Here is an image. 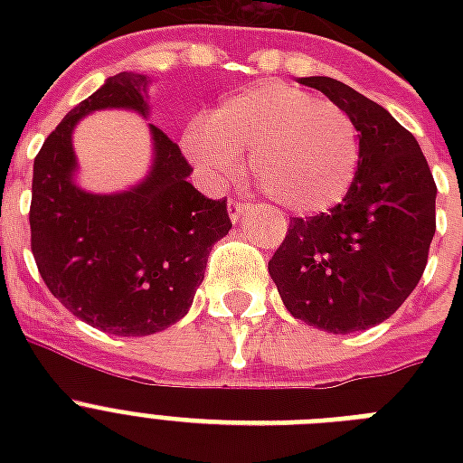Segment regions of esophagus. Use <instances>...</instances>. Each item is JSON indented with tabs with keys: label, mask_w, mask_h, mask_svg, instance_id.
Wrapping results in <instances>:
<instances>
[{
	"label": "esophagus",
	"mask_w": 463,
	"mask_h": 463,
	"mask_svg": "<svg viewBox=\"0 0 463 463\" xmlns=\"http://www.w3.org/2000/svg\"><path fill=\"white\" fill-rule=\"evenodd\" d=\"M247 211H250V203L247 202H238V199H232V202L228 203V213H231L232 223H238L240 218L245 216Z\"/></svg>",
	"instance_id": "34e87169"
}]
</instances>
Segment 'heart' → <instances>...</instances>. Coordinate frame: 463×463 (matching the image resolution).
I'll use <instances>...</instances> for the list:
<instances>
[{
	"instance_id": "b5f03b06",
	"label": "heart",
	"mask_w": 463,
	"mask_h": 463,
	"mask_svg": "<svg viewBox=\"0 0 463 463\" xmlns=\"http://www.w3.org/2000/svg\"><path fill=\"white\" fill-rule=\"evenodd\" d=\"M184 154L203 180L221 184L242 167L264 194L293 213H324L351 192L360 167V132L338 105L286 81L240 89L189 127Z\"/></svg>"
}]
</instances>
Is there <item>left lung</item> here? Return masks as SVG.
<instances>
[{
	"mask_svg": "<svg viewBox=\"0 0 463 463\" xmlns=\"http://www.w3.org/2000/svg\"><path fill=\"white\" fill-rule=\"evenodd\" d=\"M358 125L360 167L329 213L290 218L269 274L290 315L329 334L384 322L413 293L435 235V180L416 137L329 76L300 79Z\"/></svg>",
	"mask_w": 463,
	"mask_h": 463,
	"instance_id": "1",
	"label": "left lung"
}]
</instances>
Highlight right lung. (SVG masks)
I'll return each mask as SVG.
<instances>
[{"instance_id": "add662e5", "label": "right lung", "mask_w": 463, "mask_h": 463, "mask_svg": "<svg viewBox=\"0 0 463 463\" xmlns=\"http://www.w3.org/2000/svg\"><path fill=\"white\" fill-rule=\"evenodd\" d=\"M144 74L122 71L76 105L33 163L31 250L43 281L81 322L115 336H148L187 315L213 242L232 228L225 199L192 182V165L151 125L154 167L122 194L76 187L71 132L103 108L146 118Z\"/></svg>"}]
</instances>
